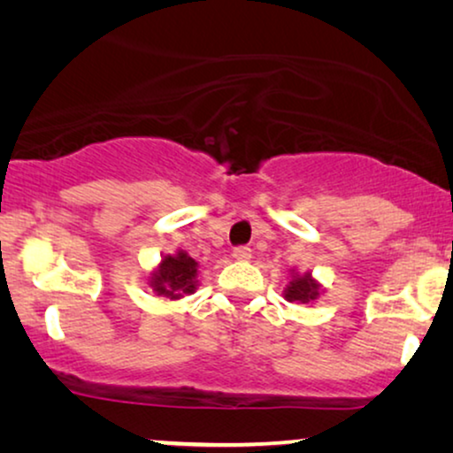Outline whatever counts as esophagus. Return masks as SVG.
<instances>
[{
	"label": "esophagus",
	"instance_id": "obj_1",
	"mask_svg": "<svg viewBox=\"0 0 453 453\" xmlns=\"http://www.w3.org/2000/svg\"><path fill=\"white\" fill-rule=\"evenodd\" d=\"M233 257L239 259V262H250L251 259V250L247 245H239L233 250Z\"/></svg>",
	"mask_w": 453,
	"mask_h": 453
}]
</instances>
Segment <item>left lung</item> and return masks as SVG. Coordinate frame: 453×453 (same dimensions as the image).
<instances>
[{"mask_svg":"<svg viewBox=\"0 0 453 453\" xmlns=\"http://www.w3.org/2000/svg\"><path fill=\"white\" fill-rule=\"evenodd\" d=\"M319 296V284L313 280L311 274H295L293 280L287 288H284V299L290 301V303H309L313 299H318Z\"/></svg>","mask_w":453,"mask_h":453,"instance_id":"1","label":"left lung"}]
</instances>
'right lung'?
<instances>
[{
  "mask_svg": "<svg viewBox=\"0 0 453 453\" xmlns=\"http://www.w3.org/2000/svg\"><path fill=\"white\" fill-rule=\"evenodd\" d=\"M197 262L185 251L177 256H166L160 262L158 270L152 274L150 287L157 295H165L169 299H181L183 295H191L197 287Z\"/></svg>",
  "mask_w": 453,
  "mask_h": 453,
  "instance_id": "obj_1",
  "label": "right lung"
}]
</instances>
